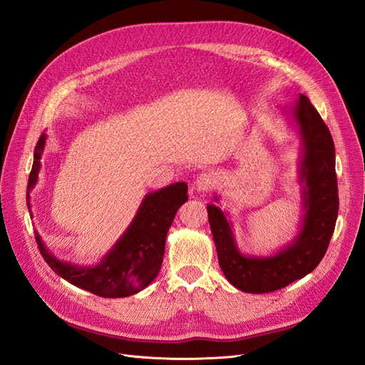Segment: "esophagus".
Segmentation results:
<instances>
[{
  "mask_svg": "<svg viewBox=\"0 0 365 365\" xmlns=\"http://www.w3.org/2000/svg\"><path fill=\"white\" fill-rule=\"evenodd\" d=\"M215 184H216L215 176L212 173H207V172L200 173V176H196V180H195L196 190H200V192L210 190Z\"/></svg>",
  "mask_w": 365,
  "mask_h": 365,
  "instance_id": "obj_1",
  "label": "esophagus"
}]
</instances>
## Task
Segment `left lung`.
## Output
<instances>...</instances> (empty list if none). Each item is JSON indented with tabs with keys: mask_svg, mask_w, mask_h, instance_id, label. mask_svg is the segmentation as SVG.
Returning a JSON list of instances; mask_svg holds the SVG:
<instances>
[{
	"mask_svg": "<svg viewBox=\"0 0 365 365\" xmlns=\"http://www.w3.org/2000/svg\"><path fill=\"white\" fill-rule=\"evenodd\" d=\"M291 113L302 138L304 217L300 233L275 256H244L236 247L231 222L215 204L207 205L219 267L237 289L264 294L284 288L312 272L327 251L338 217L335 145L330 130L309 98L300 94ZM217 201V197H215Z\"/></svg>",
	"mask_w": 365,
	"mask_h": 365,
	"instance_id": "left-lung-1",
	"label": "left lung"
}]
</instances>
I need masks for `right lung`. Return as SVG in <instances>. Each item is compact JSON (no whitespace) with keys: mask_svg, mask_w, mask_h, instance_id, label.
Masks as SVG:
<instances>
[{"mask_svg":"<svg viewBox=\"0 0 365 365\" xmlns=\"http://www.w3.org/2000/svg\"><path fill=\"white\" fill-rule=\"evenodd\" d=\"M46 138L47 135L42 134L35 146L27 184L29 208V193L38 181ZM187 200L189 196H187L185 182H175L158 192L148 193L123 236L96 267H77V264L58 260L43 245L38 231H35L38 247L48 267L77 288L105 298L134 295L145 289L158 275L164 256L165 236L176 212Z\"/></svg>","mask_w":365,"mask_h":365,"instance_id":"obj_1","label":"right lung"}]
</instances>
